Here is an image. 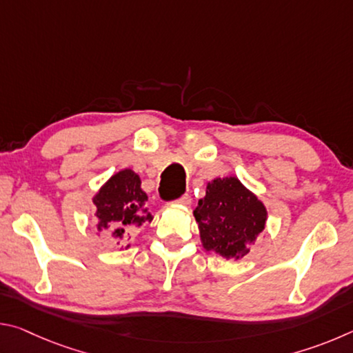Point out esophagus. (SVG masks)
<instances>
[{
    "mask_svg": "<svg viewBox=\"0 0 353 353\" xmlns=\"http://www.w3.org/2000/svg\"><path fill=\"white\" fill-rule=\"evenodd\" d=\"M174 202H176V204H181V205H190L191 204V198H190L188 194H182L181 198L176 199Z\"/></svg>",
    "mask_w": 353,
    "mask_h": 353,
    "instance_id": "34e87169",
    "label": "esophagus"
}]
</instances>
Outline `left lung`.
I'll return each mask as SVG.
<instances>
[{"label":"left lung","mask_w":353,"mask_h":353,"mask_svg":"<svg viewBox=\"0 0 353 353\" xmlns=\"http://www.w3.org/2000/svg\"><path fill=\"white\" fill-rule=\"evenodd\" d=\"M201 241L225 259H243L248 244L265 229L266 208L236 177L214 179L194 208Z\"/></svg>","instance_id":"1"}]
</instances>
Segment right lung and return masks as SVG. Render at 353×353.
<instances>
[{
	"mask_svg": "<svg viewBox=\"0 0 353 353\" xmlns=\"http://www.w3.org/2000/svg\"><path fill=\"white\" fill-rule=\"evenodd\" d=\"M140 177L132 170H123L112 176L93 198L99 219L98 230H112L123 238L132 227L152 221L148 212V196L141 190Z\"/></svg>",
	"mask_w": 353,
	"mask_h": 353,
	"instance_id": "obj_1",
	"label": "right lung"
}]
</instances>
